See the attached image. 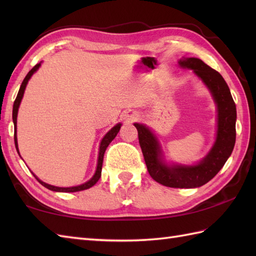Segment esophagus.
<instances>
[{
    "mask_svg": "<svg viewBox=\"0 0 256 256\" xmlns=\"http://www.w3.org/2000/svg\"><path fill=\"white\" fill-rule=\"evenodd\" d=\"M133 118H135V114L133 113H128L124 116V120H126V121H131Z\"/></svg>",
    "mask_w": 256,
    "mask_h": 256,
    "instance_id": "1",
    "label": "esophagus"
}]
</instances>
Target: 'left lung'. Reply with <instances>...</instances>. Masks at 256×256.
Segmentation results:
<instances>
[{
  "instance_id": "obj_1",
  "label": "left lung",
  "mask_w": 256,
  "mask_h": 256,
  "mask_svg": "<svg viewBox=\"0 0 256 256\" xmlns=\"http://www.w3.org/2000/svg\"><path fill=\"white\" fill-rule=\"evenodd\" d=\"M178 64L192 69L209 89L216 106V135L209 153L197 164H167L158 138L145 124L134 123L146 167L155 182L172 188H197L211 180L229 158L236 144V108L222 76L199 58H182Z\"/></svg>"
}]
</instances>
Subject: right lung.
<instances>
[{
	"mask_svg": "<svg viewBox=\"0 0 256 256\" xmlns=\"http://www.w3.org/2000/svg\"><path fill=\"white\" fill-rule=\"evenodd\" d=\"M40 64H37L35 67H32L30 72L26 74V77L24 78L23 82L20 84V88L18 90V96H16V99L14 101V106H13V123H14V142H15V148L16 150H18V153L20 154L18 152V136H16V123H18V108L20 104V101L23 99V96H24V92L26 89V86L28 84V80L32 78V76L34 74L38 68L40 67ZM122 124L121 123H118L116 125H114V126L108 131L103 138L101 140V143H100V148H99V155H98V164H96V170L94 175L92 176V178H90L88 182H86L82 184H79V186H74V187H56V186H52V184H46L44 182H42L40 178H38L34 172H32V175L37 179L38 182H40L42 186L46 187L47 189L52 190V192H81V190H86V189H89L90 187L94 186L96 184V182L99 180L100 177H101V170H102V162H103V156H104V152L106 150V148L108 146L112 140H114V138L116 136V134L118 133L120 128H121Z\"/></svg>",
	"mask_w": 256,
	"mask_h": 256,
	"instance_id": "right-lung-1",
	"label": "right lung"
}]
</instances>
